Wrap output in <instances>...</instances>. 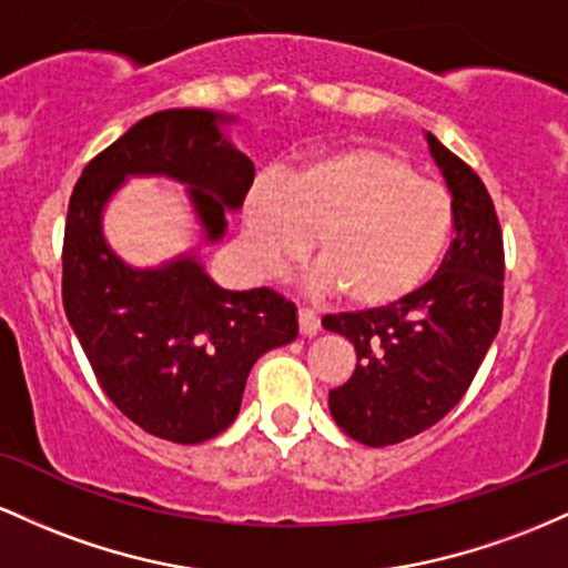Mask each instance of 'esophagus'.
I'll list each match as a JSON object with an SVG mask.
<instances>
[{
	"label": "esophagus",
	"instance_id": "obj_1",
	"mask_svg": "<svg viewBox=\"0 0 568 568\" xmlns=\"http://www.w3.org/2000/svg\"><path fill=\"white\" fill-rule=\"evenodd\" d=\"M297 327H301V335L314 337L318 329H322V324H318V316L314 314V311L301 308L297 311Z\"/></svg>",
	"mask_w": 568,
	"mask_h": 568
}]
</instances>
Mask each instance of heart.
<instances>
[{"label": "heart", "instance_id": "obj_1", "mask_svg": "<svg viewBox=\"0 0 568 568\" xmlns=\"http://www.w3.org/2000/svg\"><path fill=\"white\" fill-rule=\"evenodd\" d=\"M450 231L448 190L369 144L311 158L284 184L260 182L244 203V239L263 276L297 263L316 235V284L354 308H384L422 286Z\"/></svg>", "mask_w": 568, "mask_h": 568}]
</instances>
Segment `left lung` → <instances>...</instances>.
<instances>
[{
  "label": "left lung",
  "instance_id": "1",
  "mask_svg": "<svg viewBox=\"0 0 568 568\" xmlns=\"http://www.w3.org/2000/svg\"><path fill=\"white\" fill-rule=\"evenodd\" d=\"M426 144L454 201L456 235L437 273L384 308L322 318L356 352L352 378L329 392V413L369 448L422 435L454 410L501 324L505 250L494 201L437 136L426 133Z\"/></svg>",
  "mask_w": 568,
  "mask_h": 568
}]
</instances>
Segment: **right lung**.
I'll return each mask as SVG.
<instances>
[{
    "label": "right lung",
    "mask_w": 568,
    "mask_h": 568,
    "mask_svg": "<svg viewBox=\"0 0 568 568\" xmlns=\"http://www.w3.org/2000/svg\"><path fill=\"white\" fill-rule=\"evenodd\" d=\"M233 114L163 110L131 125L82 169L63 233V311L106 397L150 435L195 445L241 410L254 362L297 337L278 292L222 290L199 250L133 267L106 244L104 209L129 176L187 187L203 241L244 206L254 163L227 139Z\"/></svg>",
    "instance_id": "right-lung-1"
}]
</instances>
